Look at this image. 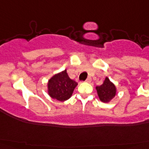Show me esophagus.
<instances>
[{"label": "esophagus", "mask_w": 149, "mask_h": 149, "mask_svg": "<svg viewBox=\"0 0 149 149\" xmlns=\"http://www.w3.org/2000/svg\"><path fill=\"white\" fill-rule=\"evenodd\" d=\"M91 80H92V79H91V77H88V78L86 79V83H91Z\"/></svg>", "instance_id": "34e87169"}]
</instances>
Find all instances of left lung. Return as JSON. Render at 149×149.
I'll return each instance as SVG.
<instances>
[{
    "instance_id": "obj_1",
    "label": "left lung",
    "mask_w": 149,
    "mask_h": 149,
    "mask_svg": "<svg viewBox=\"0 0 149 149\" xmlns=\"http://www.w3.org/2000/svg\"><path fill=\"white\" fill-rule=\"evenodd\" d=\"M96 90L100 100L104 103H109L117 93V87L107 77L100 86H96Z\"/></svg>"
}]
</instances>
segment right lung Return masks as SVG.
<instances>
[{"mask_svg": "<svg viewBox=\"0 0 149 149\" xmlns=\"http://www.w3.org/2000/svg\"><path fill=\"white\" fill-rule=\"evenodd\" d=\"M78 85L68 76L66 70L52 77L47 84L48 94L58 101H65L72 97L74 89Z\"/></svg>", "mask_w": 149, "mask_h": 149, "instance_id": "add662e5", "label": "right lung"}]
</instances>
